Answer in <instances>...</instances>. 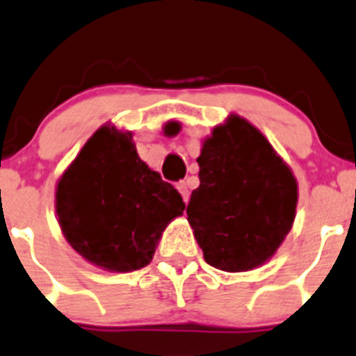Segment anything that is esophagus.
Returning a JSON list of instances; mask_svg holds the SVG:
<instances>
[{
  "label": "esophagus",
  "mask_w": 356,
  "mask_h": 356,
  "mask_svg": "<svg viewBox=\"0 0 356 356\" xmlns=\"http://www.w3.org/2000/svg\"><path fill=\"white\" fill-rule=\"evenodd\" d=\"M177 189H179V193H181V195H182V200H184V202L188 203L189 202V186H188V182L181 181L177 184Z\"/></svg>",
  "instance_id": "obj_1"
}]
</instances>
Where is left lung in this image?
<instances>
[{
  "label": "left lung",
  "mask_w": 356,
  "mask_h": 356,
  "mask_svg": "<svg viewBox=\"0 0 356 356\" xmlns=\"http://www.w3.org/2000/svg\"><path fill=\"white\" fill-rule=\"evenodd\" d=\"M196 161L200 186L186 213L203 257L231 273L254 270L277 252L294 222L298 182L291 168L240 116L213 129Z\"/></svg>",
  "instance_id": "1"
}]
</instances>
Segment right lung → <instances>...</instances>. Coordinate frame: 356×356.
I'll use <instances>...</instances> for the list:
<instances>
[{"label": "right lung", "mask_w": 356, "mask_h": 356, "mask_svg": "<svg viewBox=\"0 0 356 356\" xmlns=\"http://www.w3.org/2000/svg\"><path fill=\"white\" fill-rule=\"evenodd\" d=\"M58 224L79 255L109 271L147 266L156 241L186 203L137 154L130 134L102 127L64 172L55 195Z\"/></svg>", "instance_id": "right-lung-1"}]
</instances>
